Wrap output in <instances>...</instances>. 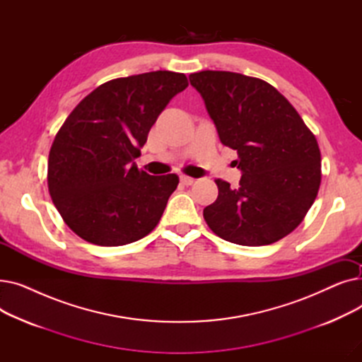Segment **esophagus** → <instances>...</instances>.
Returning <instances> with one entry per match:
<instances>
[{"label":"esophagus","mask_w":362,"mask_h":362,"mask_svg":"<svg viewBox=\"0 0 362 362\" xmlns=\"http://www.w3.org/2000/svg\"><path fill=\"white\" fill-rule=\"evenodd\" d=\"M194 182H195V179H194V177H189V176H180V183H182V185H185V186L192 185Z\"/></svg>","instance_id":"esophagus-1"}]
</instances>
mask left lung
Wrapping results in <instances>:
<instances>
[{
	"instance_id": "left-lung-1",
	"label": "left lung",
	"mask_w": 362,
	"mask_h": 362,
	"mask_svg": "<svg viewBox=\"0 0 362 362\" xmlns=\"http://www.w3.org/2000/svg\"><path fill=\"white\" fill-rule=\"evenodd\" d=\"M201 93L223 145L238 152L239 187L216 180L217 199L204 208L208 227L221 239L270 245L307 216L321 183V154L314 133L270 83L233 71L189 76Z\"/></svg>"
}]
</instances>
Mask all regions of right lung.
<instances>
[{"label":"right lung","mask_w":362,"mask_h":362,"mask_svg":"<svg viewBox=\"0 0 362 362\" xmlns=\"http://www.w3.org/2000/svg\"><path fill=\"white\" fill-rule=\"evenodd\" d=\"M187 85L183 73L165 70L112 79L69 114L49 149L48 191L79 238L120 246L156 229L179 177L151 176L133 160L160 112Z\"/></svg>","instance_id":"obj_1"}]
</instances>
